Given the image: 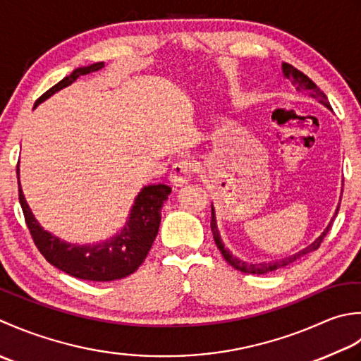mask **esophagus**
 I'll return each instance as SVG.
<instances>
[{"label": "esophagus", "mask_w": 361, "mask_h": 361, "mask_svg": "<svg viewBox=\"0 0 361 361\" xmlns=\"http://www.w3.org/2000/svg\"><path fill=\"white\" fill-rule=\"evenodd\" d=\"M193 174H195V165L191 164L190 160L182 159L173 165V170L170 173V180L173 185L182 187V185H187V183L191 180V178H193Z\"/></svg>", "instance_id": "esophagus-1"}]
</instances>
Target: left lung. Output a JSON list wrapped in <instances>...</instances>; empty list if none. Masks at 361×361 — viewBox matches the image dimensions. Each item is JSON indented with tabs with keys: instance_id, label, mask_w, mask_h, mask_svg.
<instances>
[{
	"instance_id": "left-lung-1",
	"label": "left lung",
	"mask_w": 361,
	"mask_h": 361,
	"mask_svg": "<svg viewBox=\"0 0 361 361\" xmlns=\"http://www.w3.org/2000/svg\"><path fill=\"white\" fill-rule=\"evenodd\" d=\"M282 71H283V76L286 79L291 80V84L296 87V90L299 92H307L308 94H310L312 98L318 99L322 106H326L327 109H330V104L327 101V97L324 94V92H321V88L316 85L313 80L305 76L302 71H299L298 68H294L293 65L290 63H282ZM332 110V109H330ZM340 202H341V197H340ZM338 210H340V204H338V207L335 210V215L332 216V219H330L329 226L324 229V232H322L318 238H316L312 245H308L307 247L300 249L299 252L293 254V255H288V257H283V259H279V260H273V262H262V263H247L245 260L238 259V257H235L229 249H227L224 246V243L221 240V235H219V231H218V226H216V218H215V209H213L212 205V233H213V238H215V243L216 246L219 249V252L223 254L224 260L231 264V267H233L235 269L241 271V273H246V274H267V273H271V271H276V269H281V268H285L288 267V264L298 262L299 259H302V257H305L307 254H310L313 251H316V249L319 247L321 241L324 240V237L327 235V232L330 231V227H332V223L335 216L338 215Z\"/></svg>"
}]
</instances>
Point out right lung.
<instances>
[{"instance_id":"1","label":"right lung","mask_w":361,"mask_h":361,"mask_svg":"<svg viewBox=\"0 0 361 361\" xmlns=\"http://www.w3.org/2000/svg\"><path fill=\"white\" fill-rule=\"evenodd\" d=\"M104 67V62H97L87 67H79L65 76L61 82L51 87L35 101L34 109L53 97L62 88L71 85L79 76L98 71ZM20 164V161H18ZM18 178V200L25 213L27 229L32 235L35 246L45 259L73 277L93 282H110L128 277L135 273L148 255L156 235L159 232L161 207L171 193V188L165 183L146 185L137 195L129 213V218L120 232L104 241L92 245H78L68 243L57 235L43 229L37 221L32 210L29 209L23 190L20 185V165L17 166Z\"/></svg>"}]
</instances>
